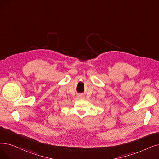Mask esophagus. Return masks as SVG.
Returning <instances> with one entry per match:
<instances>
[{
	"instance_id": "esophagus-1",
	"label": "esophagus",
	"mask_w": 159,
	"mask_h": 159,
	"mask_svg": "<svg viewBox=\"0 0 159 159\" xmlns=\"http://www.w3.org/2000/svg\"><path fill=\"white\" fill-rule=\"evenodd\" d=\"M77 98L79 99H84L85 98V96L84 95H79L77 96Z\"/></svg>"
}]
</instances>
